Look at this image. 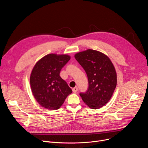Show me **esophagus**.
Instances as JSON below:
<instances>
[{"mask_svg":"<svg viewBox=\"0 0 148 148\" xmlns=\"http://www.w3.org/2000/svg\"><path fill=\"white\" fill-rule=\"evenodd\" d=\"M77 91H78V88H77V87H74V88H73V92H77Z\"/></svg>","mask_w":148,"mask_h":148,"instance_id":"1","label":"esophagus"}]
</instances>
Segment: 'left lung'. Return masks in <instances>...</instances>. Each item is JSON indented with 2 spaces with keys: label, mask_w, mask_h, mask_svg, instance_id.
<instances>
[{
  "label": "left lung",
  "mask_w": 148,
  "mask_h": 148,
  "mask_svg": "<svg viewBox=\"0 0 148 148\" xmlns=\"http://www.w3.org/2000/svg\"><path fill=\"white\" fill-rule=\"evenodd\" d=\"M74 57L88 77V90L79 93L82 99L90 108L103 107L110 100L116 86V73L111 61L106 55L91 49Z\"/></svg>",
  "instance_id": "obj_1"
}]
</instances>
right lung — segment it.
Returning a JSON list of instances; mask_svg holds the SVG:
<instances>
[{
	"mask_svg": "<svg viewBox=\"0 0 148 148\" xmlns=\"http://www.w3.org/2000/svg\"><path fill=\"white\" fill-rule=\"evenodd\" d=\"M70 60L69 55L49 54L41 58L33 67L30 78L32 93L37 102L47 110H56L72 92L60 71Z\"/></svg>",
	"mask_w": 148,
	"mask_h": 148,
	"instance_id": "obj_1",
	"label": "right lung"
}]
</instances>
